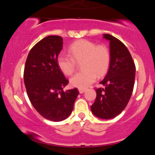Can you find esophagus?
Listing matches in <instances>:
<instances>
[{"instance_id":"obj_1","label":"esophagus","mask_w":155,"mask_h":155,"mask_svg":"<svg viewBox=\"0 0 155 155\" xmlns=\"http://www.w3.org/2000/svg\"><path fill=\"white\" fill-rule=\"evenodd\" d=\"M85 91H86V89H79V92L80 94H82Z\"/></svg>"}]
</instances>
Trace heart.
<instances>
[{
    "mask_svg": "<svg viewBox=\"0 0 155 155\" xmlns=\"http://www.w3.org/2000/svg\"><path fill=\"white\" fill-rule=\"evenodd\" d=\"M70 56L60 54L58 58L59 68L65 75L70 76L75 71L77 63L81 62L83 71L73 76L70 83L73 87H87L98 77L104 76L109 68L111 54L105 45H96L90 41L79 40L74 42L68 49Z\"/></svg>",
    "mask_w": 155,
    "mask_h": 155,
    "instance_id": "b5f03b06",
    "label": "heart"
}]
</instances>
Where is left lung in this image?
I'll return each mask as SVG.
<instances>
[{"label":"left lung","mask_w":155,"mask_h":155,"mask_svg":"<svg viewBox=\"0 0 155 155\" xmlns=\"http://www.w3.org/2000/svg\"><path fill=\"white\" fill-rule=\"evenodd\" d=\"M109 41V68L101 84L104 88L96 89V99L91 106L95 117L109 120L119 115L127 106L133 90L136 66L125 45L113 35L104 34Z\"/></svg>","instance_id":"1"}]
</instances>
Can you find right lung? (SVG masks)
<instances>
[{
    "mask_svg": "<svg viewBox=\"0 0 155 155\" xmlns=\"http://www.w3.org/2000/svg\"><path fill=\"white\" fill-rule=\"evenodd\" d=\"M63 38L49 35L30 51L24 70L27 94L33 106L44 118L60 122L71 114L79 95L76 88L64 91L68 83L58 65Z\"/></svg>",
    "mask_w": 155,
    "mask_h": 155,
    "instance_id": "obj_1",
    "label": "right lung"
}]
</instances>
